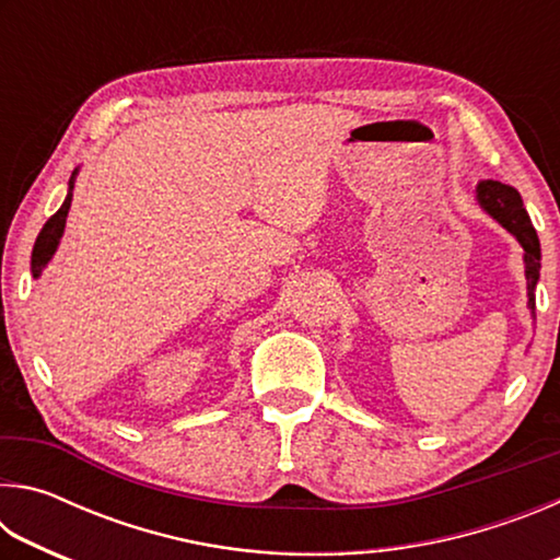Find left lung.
<instances>
[{
    "instance_id": "1",
    "label": "left lung",
    "mask_w": 560,
    "mask_h": 560,
    "mask_svg": "<svg viewBox=\"0 0 560 560\" xmlns=\"http://www.w3.org/2000/svg\"><path fill=\"white\" fill-rule=\"evenodd\" d=\"M477 200L501 226H506V230L516 236L521 246H524L528 306L530 314H536L534 291L538 283V271H541V244H538V234L534 230V224H530V217L524 202H521V195L514 187L497 183V179H481L477 187Z\"/></svg>"
}]
</instances>
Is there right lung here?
<instances>
[{
	"label": "right lung",
	"mask_w": 560,
	"mask_h": 560,
	"mask_svg": "<svg viewBox=\"0 0 560 560\" xmlns=\"http://www.w3.org/2000/svg\"><path fill=\"white\" fill-rule=\"evenodd\" d=\"M73 183H75V173L69 179V197H66L61 210L49 217V222L44 224V230L36 236V244H34V252H32V273L34 279L39 277L42 269L46 267V261L54 257L56 246H59V240L63 234V226H66V214H69V207H71V197H73Z\"/></svg>",
	"instance_id": "1"
}]
</instances>
